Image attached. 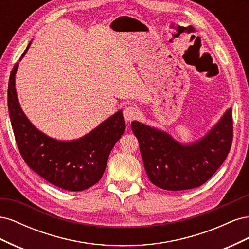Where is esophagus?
<instances>
[{
	"instance_id": "obj_1",
	"label": "esophagus",
	"mask_w": 249,
	"mask_h": 249,
	"mask_svg": "<svg viewBox=\"0 0 249 249\" xmlns=\"http://www.w3.org/2000/svg\"><path fill=\"white\" fill-rule=\"evenodd\" d=\"M140 112L138 110L137 107H134V106H129L126 107L124 111V119L126 122H133V120L137 119L139 117Z\"/></svg>"
}]
</instances>
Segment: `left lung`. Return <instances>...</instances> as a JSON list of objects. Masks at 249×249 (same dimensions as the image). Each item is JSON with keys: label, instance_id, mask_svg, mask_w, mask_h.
<instances>
[{"label": "left lung", "instance_id": "obj_1", "mask_svg": "<svg viewBox=\"0 0 249 249\" xmlns=\"http://www.w3.org/2000/svg\"><path fill=\"white\" fill-rule=\"evenodd\" d=\"M131 127L138 139L149 180L170 191L205 184L227 159L233 132L231 109L206 137L190 145L179 144L167 133L138 122H133Z\"/></svg>", "mask_w": 249, "mask_h": 249}]
</instances>
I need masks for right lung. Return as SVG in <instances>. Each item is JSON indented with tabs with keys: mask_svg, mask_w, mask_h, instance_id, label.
Segmentation results:
<instances>
[{
	"mask_svg": "<svg viewBox=\"0 0 249 249\" xmlns=\"http://www.w3.org/2000/svg\"><path fill=\"white\" fill-rule=\"evenodd\" d=\"M22 53L21 57L29 49ZM16 63L8 83V110L18 147L28 166L51 184L69 191H82L104 175L113 146L125 130L123 112L105 120L81 139L58 141L39 132L20 109L16 91Z\"/></svg>",
	"mask_w": 249,
	"mask_h": 249,
	"instance_id": "1",
	"label": "right lung"
}]
</instances>
